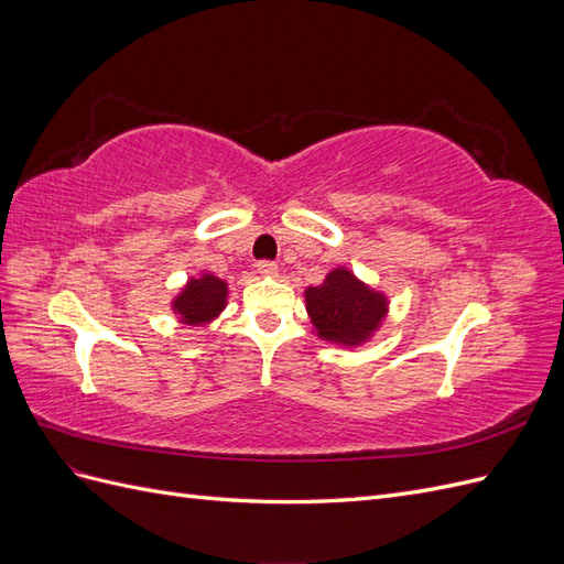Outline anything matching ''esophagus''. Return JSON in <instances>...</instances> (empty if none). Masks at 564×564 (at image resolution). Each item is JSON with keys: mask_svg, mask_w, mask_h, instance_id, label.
<instances>
[{"mask_svg": "<svg viewBox=\"0 0 564 564\" xmlns=\"http://www.w3.org/2000/svg\"><path fill=\"white\" fill-rule=\"evenodd\" d=\"M256 270H259L263 278H275V275H278V263H272V261L263 259V261L256 263Z\"/></svg>", "mask_w": 564, "mask_h": 564, "instance_id": "esophagus-1", "label": "esophagus"}]
</instances>
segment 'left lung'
<instances>
[{"label":"left lung","instance_id":"1","mask_svg":"<svg viewBox=\"0 0 564 564\" xmlns=\"http://www.w3.org/2000/svg\"><path fill=\"white\" fill-rule=\"evenodd\" d=\"M305 303L317 336L346 346H357L377 329L388 305L383 294L371 292L344 268L332 270L319 286H311Z\"/></svg>","mask_w":564,"mask_h":564}]
</instances>
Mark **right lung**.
I'll list each match as a JSON object with an SVG mask.
<instances>
[{
    "label": "right lung",
    "instance_id": "add662e5",
    "mask_svg": "<svg viewBox=\"0 0 564 564\" xmlns=\"http://www.w3.org/2000/svg\"><path fill=\"white\" fill-rule=\"evenodd\" d=\"M228 289L226 282L214 275H204L199 280H191L174 301V311L181 315L185 324H204L214 319L220 311L226 308Z\"/></svg>",
    "mask_w": 564,
    "mask_h": 564
}]
</instances>
